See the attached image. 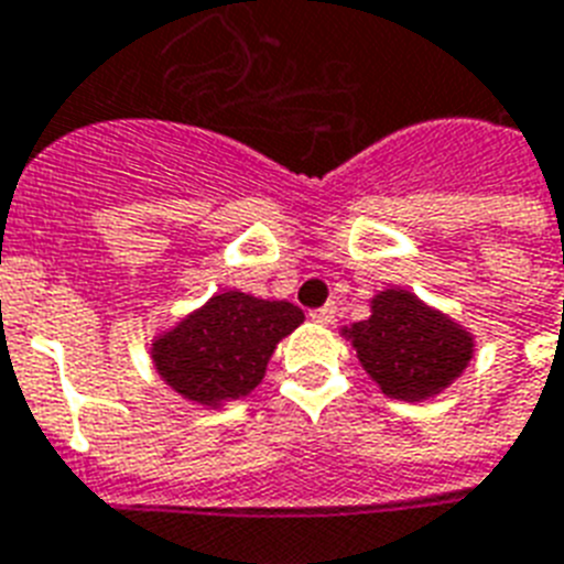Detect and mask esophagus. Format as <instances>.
I'll return each mask as SVG.
<instances>
[{
	"mask_svg": "<svg viewBox=\"0 0 564 564\" xmlns=\"http://www.w3.org/2000/svg\"><path fill=\"white\" fill-rule=\"evenodd\" d=\"M311 323H317V326H332V323H335V308H332V305H323V308L311 311Z\"/></svg>",
	"mask_w": 564,
	"mask_h": 564,
	"instance_id": "obj_1",
	"label": "esophagus"
}]
</instances>
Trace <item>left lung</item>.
<instances>
[{"mask_svg":"<svg viewBox=\"0 0 564 564\" xmlns=\"http://www.w3.org/2000/svg\"><path fill=\"white\" fill-rule=\"evenodd\" d=\"M360 367L387 399L425 402L452 387L475 358V335L413 291L387 288L369 300V317L340 328Z\"/></svg>","mask_w":564,"mask_h":564,"instance_id":"left-lung-1","label":"left lung"}]
</instances>
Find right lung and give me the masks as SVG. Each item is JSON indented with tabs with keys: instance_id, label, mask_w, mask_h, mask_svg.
<instances>
[{
	"instance_id": "right-lung-1",
	"label": "right lung",
	"mask_w": 564,
	"mask_h": 564,
	"mask_svg": "<svg viewBox=\"0 0 564 564\" xmlns=\"http://www.w3.org/2000/svg\"><path fill=\"white\" fill-rule=\"evenodd\" d=\"M305 314L288 300L220 291L148 344L156 376L197 408L218 410L261 384L268 360Z\"/></svg>"
}]
</instances>
